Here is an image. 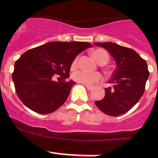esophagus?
Returning <instances> with one entry per match:
<instances>
[{
  "label": "esophagus",
  "instance_id": "esophagus-1",
  "mask_svg": "<svg viewBox=\"0 0 158 158\" xmlns=\"http://www.w3.org/2000/svg\"><path fill=\"white\" fill-rule=\"evenodd\" d=\"M85 86L86 88H87V89L88 90H91V89H93V85H85Z\"/></svg>",
  "mask_w": 158,
  "mask_h": 158
}]
</instances>
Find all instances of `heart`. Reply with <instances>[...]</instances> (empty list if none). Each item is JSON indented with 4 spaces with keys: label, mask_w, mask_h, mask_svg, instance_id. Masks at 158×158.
Returning a JSON list of instances; mask_svg holds the SVG:
<instances>
[{
    "label": "heart",
    "mask_w": 158,
    "mask_h": 158,
    "mask_svg": "<svg viewBox=\"0 0 158 158\" xmlns=\"http://www.w3.org/2000/svg\"><path fill=\"white\" fill-rule=\"evenodd\" d=\"M92 54H93V58L99 63H101V62H106L107 63V61H108V58H109L107 53L104 50H102V49L96 50V51H93ZM77 58L73 60V62L72 63L73 69L76 68L77 65ZM72 77L75 81L78 82V83L84 84V85H93V84L101 80L102 75L99 72H89V71L81 69V70H77L73 73L72 75Z\"/></svg>",
    "instance_id": "obj_1"
}]
</instances>
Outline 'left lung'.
Wrapping results in <instances>:
<instances>
[{"mask_svg": "<svg viewBox=\"0 0 158 158\" xmlns=\"http://www.w3.org/2000/svg\"><path fill=\"white\" fill-rule=\"evenodd\" d=\"M104 47L116 62V69L105 89V96L95 102L99 109L111 116L127 112L139 102L146 88L150 72L146 62L136 51L114 43H94Z\"/></svg>", "mask_w": 158, "mask_h": 158, "instance_id": "obj_1", "label": "left lung"}]
</instances>
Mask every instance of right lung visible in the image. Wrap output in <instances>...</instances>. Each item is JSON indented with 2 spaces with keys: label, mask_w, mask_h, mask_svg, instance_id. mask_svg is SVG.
I'll return each instance as SVG.
<instances>
[{
  "label": "right lung",
  "mask_w": 158,
  "mask_h": 158,
  "mask_svg": "<svg viewBox=\"0 0 158 158\" xmlns=\"http://www.w3.org/2000/svg\"><path fill=\"white\" fill-rule=\"evenodd\" d=\"M88 42H51L28 50L15 62L12 73L16 94L35 112L50 114L62 105L75 82L66 81L73 60ZM57 75L62 77L57 82Z\"/></svg>",
  "instance_id": "obj_1"
}]
</instances>
